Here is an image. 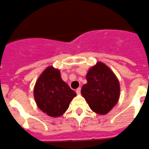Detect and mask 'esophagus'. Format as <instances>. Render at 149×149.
Here are the masks:
<instances>
[{"mask_svg": "<svg viewBox=\"0 0 149 149\" xmlns=\"http://www.w3.org/2000/svg\"><path fill=\"white\" fill-rule=\"evenodd\" d=\"M76 93H77L78 95H79V94H80V93H81V88H80V87H79L78 89H76Z\"/></svg>", "mask_w": 149, "mask_h": 149, "instance_id": "1", "label": "esophagus"}]
</instances>
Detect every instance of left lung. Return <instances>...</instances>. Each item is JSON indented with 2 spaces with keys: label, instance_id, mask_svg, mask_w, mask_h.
<instances>
[{
  "label": "left lung",
  "instance_id": "left-lung-1",
  "mask_svg": "<svg viewBox=\"0 0 149 149\" xmlns=\"http://www.w3.org/2000/svg\"><path fill=\"white\" fill-rule=\"evenodd\" d=\"M86 79L87 82L81 87V95L94 112L106 115L120 98L118 79L107 65L97 62L88 70Z\"/></svg>",
  "mask_w": 149,
  "mask_h": 149
}]
</instances>
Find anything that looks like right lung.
<instances>
[{
	"label": "right lung",
	"instance_id": "1",
	"mask_svg": "<svg viewBox=\"0 0 149 149\" xmlns=\"http://www.w3.org/2000/svg\"><path fill=\"white\" fill-rule=\"evenodd\" d=\"M76 93L61 78L58 68L51 65L43 70L34 87V97L40 110L52 118L65 113Z\"/></svg>",
	"mask_w": 149,
	"mask_h": 149
}]
</instances>
